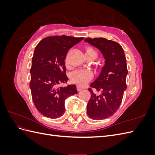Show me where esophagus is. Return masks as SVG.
Instances as JSON below:
<instances>
[{"mask_svg": "<svg viewBox=\"0 0 155 155\" xmlns=\"http://www.w3.org/2000/svg\"><path fill=\"white\" fill-rule=\"evenodd\" d=\"M83 88H83V87H81V86H79V85H78V86H77V90H78V91L82 90V89H83Z\"/></svg>", "mask_w": 155, "mask_h": 155, "instance_id": "obj_1", "label": "esophagus"}]
</instances>
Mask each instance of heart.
Returning <instances> with one entry per match:
<instances>
[{"label":"heart","instance_id":"1","mask_svg":"<svg viewBox=\"0 0 155 155\" xmlns=\"http://www.w3.org/2000/svg\"><path fill=\"white\" fill-rule=\"evenodd\" d=\"M85 55H93L95 58L97 57L96 51L90 46L85 48ZM92 77V72L87 69H79L75 70L71 74L72 80L80 85H85L87 83L91 80Z\"/></svg>","mask_w":155,"mask_h":155}]
</instances>
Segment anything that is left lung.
Listing matches in <instances>:
<instances>
[{"label": "left lung", "instance_id": "left-lung-1", "mask_svg": "<svg viewBox=\"0 0 155 155\" xmlns=\"http://www.w3.org/2000/svg\"><path fill=\"white\" fill-rule=\"evenodd\" d=\"M85 41L99 49L105 59L99 77L91 84V87L101 94L88 89L91 96L87 107V114L95 120L106 119L118 109L127 88L128 70L124 51L118 43L103 37H88Z\"/></svg>", "mask_w": 155, "mask_h": 155}]
</instances>
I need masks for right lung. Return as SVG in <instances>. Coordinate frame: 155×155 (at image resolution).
<instances>
[{
  "label": "right lung",
  "mask_w": 155,
  "mask_h": 155,
  "mask_svg": "<svg viewBox=\"0 0 155 155\" xmlns=\"http://www.w3.org/2000/svg\"><path fill=\"white\" fill-rule=\"evenodd\" d=\"M83 37L55 35L45 37L35 47L30 69L32 100L41 114L55 119L65 112L64 101L78 93L75 85L61 87L68 80L64 59L70 48Z\"/></svg>",
  "instance_id": "right-lung-1"
}]
</instances>
